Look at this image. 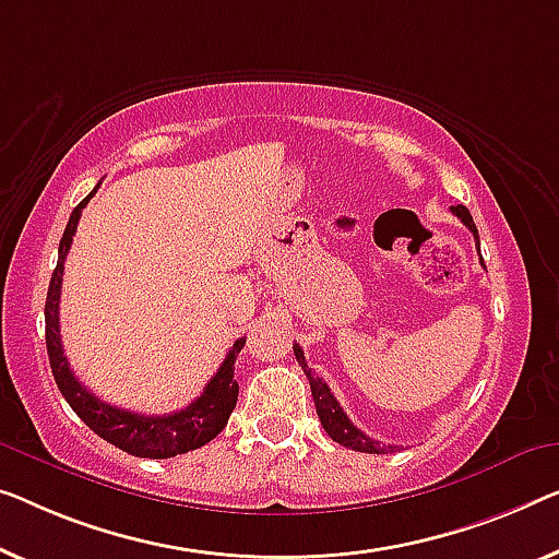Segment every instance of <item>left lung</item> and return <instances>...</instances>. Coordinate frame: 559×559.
I'll use <instances>...</instances> for the list:
<instances>
[{
  "label": "left lung",
  "instance_id": "left-lung-1",
  "mask_svg": "<svg viewBox=\"0 0 559 559\" xmlns=\"http://www.w3.org/2000/svg\"><path fill=\"white\" fill-rule=\"evenodd\" d=\"M452 213L464 223L466 228H469V230L474 233V240H477V248H479V233H477V226H474L469 211H466L464 205H452ZM481 263H485V261H481ZM294 354H296V361L301 364V369H304V373H306L308 384H311L316 414H319L323 429H326V435H329L333 441H338V444L346 447V449H354V452H369V454H386V452H394V447L379 444V441H373L371 437H366L361 429H356L354 424L348 421L346 412L338 406L336 396L331 394V389H329L326 381H323L321 377H316L313 369H308L301 346L294 344Z\"/></svg>",
  "mask_w": 559,
  "mask_h": 559
}]
</instances>
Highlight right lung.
<instances>
[{"mask_svg":"<svg viewBox=\"0 0 559 559\" xmlns=\"http://www.w3.org/2000/svg\"><path fill=\"white\" fill-rule=\"evenodd\" d=\"M97 193V188L90 193L82 203L74 207L70 215V223L62 233L60 240V258H57V269L52 273L47 288V304H45V338H47V354L49 366H52V377L57 381V389L62 391L67 404L72 412L110 444L120 447L122 452L132 456H150V460H168L175 454L193 452V449L207 444L215 439L228 424L230 412L236 409L238 402V381L233 379V369H236V359L243 348L246 338H238L230 346L226 359H223L221 369L215 377L207 381L193 404L186 409L165 414V416H145L135 412H124L118 406H110L87 391L74 379V373L67 364L62 341H60V290H62V273H64V258L72 246V236L78 230L82 207L90 203V198Z\"/></svg>","mask_w":559,"mask_h":559,"instance_id":"obj_1","label":"right lung"}]
</instances>
